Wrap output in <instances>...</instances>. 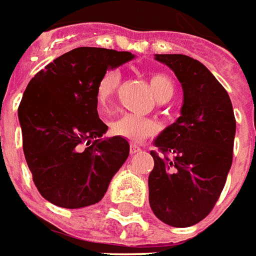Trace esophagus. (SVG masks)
<instances>
[{"label": "esophagus", "mask_w": 256, "mask_h": 256, "mask_svg": "<svg viewBox=\"0 0 256 256\" xmlns=\"http://www.w3.org/2000/svg\"><path fill=\"white\" fill-rule=\"evenodd\" d=\"M130 150H131V155H135V154H138V152L140 150V145H136V144H131Z\"/></svg>", "instance_id": "1"}]
</instances>
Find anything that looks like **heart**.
<instances>
[{"label":"heart","mask_w":256,"mask_h":256,"mask_svg":"<svg viewBox=\"0 0 256 256\" xmlns=\"http://www.w3.org/2000/svg\"><path fill=\"white\" fill-rule=\"evenodd\" d=\"M120 83H121V73L116 68H108L101 74L94 90L96 104L101 112H107L110 110L112 100L116 97V90L120 87ZM149 83L158 101H168L172 98L174 86L170 77L162 73H154L149 77ZM110 128H111V132L116 136H121L132 142H140L154 135L158 130V125L155 121L149 118L126 112V114L116 116L111 122Z\"/></svg>","instance_id":"b5f03b06"}]
</instances>
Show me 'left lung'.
Wrapping results in <instances>:
<instances>
[{
    "label": "left lung",
    "instance_id": "obj_1",
    "mask_svg": "<svg viewBox=\"0 0 256 256\" xmlns=\"http://www.w3.org/2000/svg\"><path fill=\"white\" fill-rule=\"evenodd\" d=\"M183 88L182 116L155 140L149 204L160 221L190 227L206 218L224 188L232 164L236 116L230 96L198 60L156 54Z\"/></svg>",
    "mask_w": 256,
    "mask_h": 256
}]
</instances>
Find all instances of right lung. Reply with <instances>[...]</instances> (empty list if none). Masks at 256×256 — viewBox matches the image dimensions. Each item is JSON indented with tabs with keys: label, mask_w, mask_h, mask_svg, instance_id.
I'll list each match as a JSON object with an SVG mask.
<instances>
[{
	"label": "right lung",
	"mask_w": 256,
	"mask_h": 256,
	"mask_svg": "<svg viewBox=\"0 0 256 256\" xmlns=\"http://www.w3.org/2000/svg\"><path fill=\"white\" fill-rule=\"evenodd\" d=\"M130 52L77 48L38 72L18 108L22 146L44 198L64 208L100 202L130 155L125 138L101 140L108 126L97 112L96 84Z\"/></svg>",
	"instance_id": "1"
}]
</instances>
